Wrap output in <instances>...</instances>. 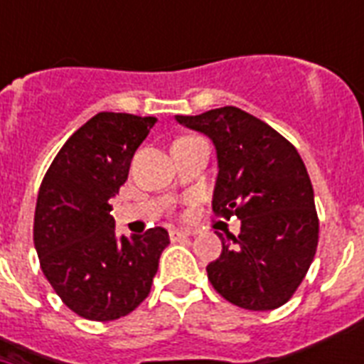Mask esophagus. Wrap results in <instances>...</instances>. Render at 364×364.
I'll return each mask as SVG.
<instances>
[{"label":"esophagus","mask_w":364,"mask_h":364,"mask_svg":"<svg viewBox=\"0 0 364 364\" xmlns=\"http://www.w3.org/2000/svg\"><path fill=\"white\" fill-rule=\"evenodd\" d=\"M170 238L176 242V240H187L191 238V232L187 230H179V228H170Z\"/></svg>","instance_id":"1"}]
</instances>
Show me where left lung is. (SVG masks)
<instances>
[{"instance_id": "8db88e82", "label": "left lung", "mask_w": 364, "mask_h": 364, "mask_svg": "<svg viewBox=\"0 0 364 364\" xmlns=\"http://www.w3.org/2000/svg\"><path fill=\"white\" fill-rule=\"evenodd\" d=\"M217 151L213 211L242 221L238 236L217 234L221 257L208 277L223 299L253 311L287 302L310 268L319 238L314 187L299 151L272 126L227 105L202 115H176Z\"/></svg>"}]
</instances>
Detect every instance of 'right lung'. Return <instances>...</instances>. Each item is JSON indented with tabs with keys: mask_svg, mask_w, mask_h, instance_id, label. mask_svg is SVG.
<instances>
[{
	"mask_svg": "<svg viewBox=\"0 0 364 364\" xmlns=\"http://www.w3.org/2000/svg\"><path fill=\"white\" fill-rule=\"evenodd\" d=\"M154 117L98 113L60 149L43 177L33 217L41 270L62 302L90 321L136 310L170 243L162 227L117 236L109 200L128 179Z\"/></svg>",
	"mask_w": 364,
	"mask_h": 364,
	"instance_id": "right-lung-1",
	"label": "right lung"
}]
</instances>
